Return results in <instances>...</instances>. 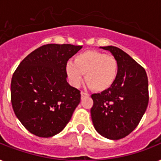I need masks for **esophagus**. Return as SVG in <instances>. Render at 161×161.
Segmentation results:
<instances>
[{
    "label": "esophagus",
    "mask_w": 161,
    "mask_h": 161,
    "mask_svg": "<svg viewBox=\"0 0 161 161\" xmlns=\"http://www.w3.org/2000/svg\"><path fill=\"white\" fill-rule=\"evenodd\" d=\"M85 96H88V93H85V92L82 91V92H81V97H82V98H83V97H85Z\"/></svg>",
    "instance_id": "obj_1"
}]
</instances>
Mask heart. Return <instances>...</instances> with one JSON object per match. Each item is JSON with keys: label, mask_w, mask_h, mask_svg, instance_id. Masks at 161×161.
Segmentation results:
<instances>
[{"label": "heart", "mask_w": 161, "mask_h": 161, "mask_svg": "<svg viewBox=\"0 0 161 161\" xmlns=\"http://www.w3.org/2000/svg\"><path fill=\"white\" fill-rule=\"evenodd\" d=\"M119 71L117 59L112 55L94 50L85 51L74 58V63L69 61L65 66V73L69 83L78 88L83 80L93 90H107L116 80Z\"/></svg>", "instance_id": "heart-1"}]
</instances>
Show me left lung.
Listing matches in <instances>:
<instances>
[{
	"mask_svg": "<svg viewBox=\"0 0 161 161\" xmlns=\"http://www.w3.org/2000/svg\"><path fill=\"white\" fill-rule=\"evenodd\" d=\"M101 48L109 51L117 59L119 71L109 88L91 95V117L98 134L109 140H119L137 127L147 108V74L142 66L119 47Z\"/></svg>",
	"mask_w": 161,
	"mask_h": 161,
	"instance_id": "left-lung-1",
	"label": "left lung"
}]
</instances>
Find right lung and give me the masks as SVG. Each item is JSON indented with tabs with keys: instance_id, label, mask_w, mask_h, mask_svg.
<instances>
[{
	"instance_id": "add662e5",
	"label": "right lung",
	"mask_w": 161,
	"mask_h": 161,
	"mask_svg": "<svg viewBox=\"0 0 161 161\" xmlns=\"http://www.w3.org/2000/svg\"><path fill=\"white\" fill-rule=\"evenodd\" d=\"M83 47L47 44L27 55L14 72L11 101L29 132L48 138L65 128L80 103V91L67 82L65 66Z\"/></svg>"
}]
</instances>
